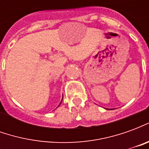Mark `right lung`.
I'll return each instance as SVG.
<instances>
[{
	"label": "right lung",
	"mask_w": 149,
	"mask_h": 149,
	"mask_svg": "<svg viewBox=\"0 0 149 149\" xmlns=\"http://www.w3.org/2000/svg\"><path fill=\"white\" fill-rule=\"evenodd\" d=\"M62 100H63V98H62ZM61 101H62V100H61ZM61 104V103H60V104ZM60 104H59V105H60ZM59 105H58V106H59Z\"/></svg>",
	"instance_id": "add662e5"
}]
</instances>
